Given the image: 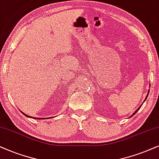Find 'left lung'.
<instances>
[{"label": "left lung", "instance_id": "8db88e82", "mask_svg": "<svg viewBox=\"0 0 159 159\" xmlns=\"http://www.w3.org/2000/svg\"><path fill=\"white\" fill-rule=\"evenodd\" d=\"M149 92H150V90H149V91H148V94H147V96H146V97H145V99H147V97H148V94H149ZM141 106H142V105H140V106H139V107H138V109H137V111H135V112H134V113H133V114H132V116H134V114H135V113H137V111H139V108H140V107H141Z\"/></svg>", "mask_w": 159, "mask_h": 159}]
</instances>
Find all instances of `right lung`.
<instances>
[{
  "mask_svg": "<svg viewBox=\"0 0 159 159\" xmlns=\"http://www.w3.org/2000/svg\"><path fill=\"white\" fill-rule=\"evenodd\" d=\"M21 113H22V114H24V115L25 116H27V117H30V116H27V115H26V114H25L24 113H23V112H22V111H21ZM30 118H33V117H30ZM40 119H42V118H40Z\"/></svg>",
  "mask_w": 159,
  "mask_h": 159,
  "instance_id": "1",
  "label": "right lung"
}]
</instances>
